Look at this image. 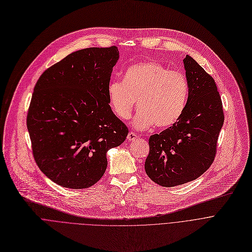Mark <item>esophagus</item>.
Here are the masks:
<instances>
[{
    "label": "esophagus",
    "instance_id": "obj_1",
    "mask_svg": "<svg viewBox=\"0 0 252 252\" xmlns=\"http://www.w3.org/2000/svg\"><path fill=\"white\" fill-rule=\"evenodd\" d=\"M138 137V135L135 133V132H133V131H130V132H128V134H127V139L128 140H134V139H136Z\"/></svg>",
    "mask_w": 252,
    "mask_h": 252
}]
</instances>
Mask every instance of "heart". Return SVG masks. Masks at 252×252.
<instances>
[{"mask_svg": "<svg viewBox=\"0 0 252 252\" xmlns=\"http://www.w3.org/2000/svg\"><path fill=\"white\" fill-rule=\"evenodd\" d=\"M189 94L186 76L158 62L130 65L124 81H113L107 88L112 110L122 120L130 117L137 99L133 126L146 129L155 124L159 128L175 125L185 113Z\"/></svg>", "mask_w": 252, "mask_h": 252, "instance_id": "heart-1", "label": "heart"}]
</instances>
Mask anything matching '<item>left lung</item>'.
<instances>
[{
    "instance_id": "1",
    "label": "left lung",
    "mask_w": 252,
    "mask_h": 252,
    "mask_svg": "<svg viewBox=\"0 0 252 252\" xmlns=\"http://www.w3.org/2000/svg\"><path fill=\"white\" fill-rule=\"evenodd\" d=\"M184 63L189 85L185 113L175 125L150 136L145 163L149 177L164 188L192 182L209 168L224 122L213 78L189 56Z\"/></svg>"
}]
</instances>
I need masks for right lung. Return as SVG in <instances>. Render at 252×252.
<instances>
[{
	"instance_id": "right-lung-1",
	"label": "right lung",
	"mask_w": 252,
	"mask_h": 252,
	"mask_svg": "<svg viewBox=\"0 0 252 252\" xmlns=\"http://www.w3.org/2000/svg\"><path fill=\"white\" fill-rule=\"evenodd\" d=\"M118 60L116 46L80 50L47 68L34 86L27 116L32 156L63 188L95 185L106 169L107 151L127 136L107 95Z\"/></svg>"
}]
</instances>
